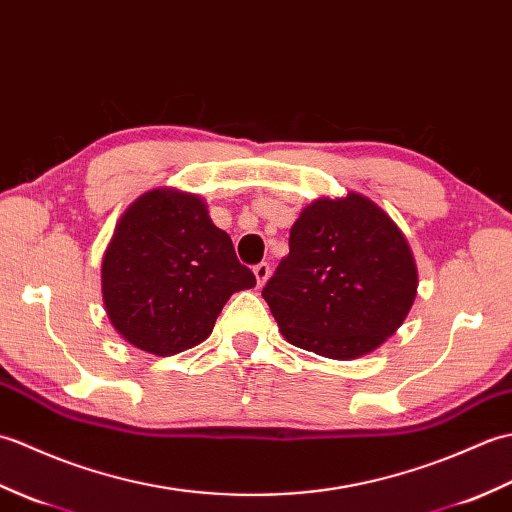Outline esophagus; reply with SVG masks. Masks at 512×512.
<instances>
[{
	"instance_id": "obj_1",
	"label": "esophagus",
	"mask_w": 512,
	"mask_h": 512,
	"mask_svg": "<svg viewBox=\"0 0 512 512\" xmlns=\"http://www.w3.org/2000/svg\"><path fill=\"white\" fill-rule=\"evenodd\" d=\"M253 273H255V279H257V286H264L266 281H268V277H270V266H268L266 262L257 264V266L253 268Z\"/></svg>"
}]
</instances>
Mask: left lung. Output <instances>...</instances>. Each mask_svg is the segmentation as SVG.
<instances>
[{
    "label": "left lung",
    "instance_id": "left-lung-1",
    "mask_svg": "<svg viewBox=\"0 0 512 512\" xmlns=\"http://www.w3.org/2000/svg\"><path fill=\"white\" fill-rule=\"evenodd\" d=\"M418 268L398 224L365 195L319 198L290 228L262 297L284 339L334 361L383 345L413 306Z\"/></svg>",
    "mask_w": 512,
    "mask_h": 512
}]
</instances>
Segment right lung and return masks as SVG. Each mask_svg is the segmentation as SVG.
Segmentation results:
<instances>
[{
    "label": "right lung",
    "mask_w": 512,
    "mask_h": 512,
    "mask_svg": "<svg viewBox=\"0 0 512 512\" xmlns=\"http://www.w3.org/2000/svg\"><path fill=\"white\" fill-rule=\"evenodd\" d=\"M255 284L204 198L173 187L127 206L101 264L107 319L129 345L154 356L209 339L233 292Z\"/></svg>",
    "instance_id": "obj_1"
}]
</instances>
